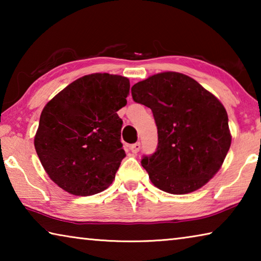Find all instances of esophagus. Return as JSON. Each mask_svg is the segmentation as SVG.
<instances>
[{
  "label": "esophagus",
  "instance_id": "34e87169",
  "mask_svg": "<svg viewBox=\"0 0 261 261\" xmlns=\"http://www.w3.org/2000/svg\"><path fill=\"white\" fill-rule=\"evenodd\" d=\"M130 149H131V152L132 153H138L139 152V149H140V143H135V144H132L131 146H130Z\"/></svg>",
  "mask_w": 261,
  "mask_h": 261
}]
</instances>
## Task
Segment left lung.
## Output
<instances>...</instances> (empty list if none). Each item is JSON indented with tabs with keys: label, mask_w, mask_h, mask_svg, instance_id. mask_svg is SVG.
Segmentation results:
<instances>
[{
	"label": "left lung",
	"mask_w": 261,
	"mask_h": 261,
	"mask_svg": "<svg viewBox=\"0 0 261 261\" xmlns=\"http://www.w3.org/2000/svg\"><path fill=\"white\" fill-rule=\"evenodd\" d=\"M135 102L152 110L158 147L141 159L151 182L162 191H196L218 173L231 144L222 103L191 77L162 72L135 84Z\"/></svg>",
	"instance_id": "left-lung-1"
}]
</instances>
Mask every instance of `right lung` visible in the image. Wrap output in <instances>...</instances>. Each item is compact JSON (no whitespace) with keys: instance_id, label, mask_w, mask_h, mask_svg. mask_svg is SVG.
Returning <instances> with one entry per match:
<instances>
[{"instance_id":"add662e5","label":"right lung","mask_w":261,"mask_h":261,"mask_svg":"<svg viewBox=\"0 0 261 261\" xmlns=\"http://www.w3.org/2000/svg\"><path fill=\"white\" fill-rule=\"evenodd\" d=\"M129 79L87 74L70 84L43 108L35 151L53 182L74 196H92L113 183L125 152L123 121Z\"/></svg>"}]
</instances>
